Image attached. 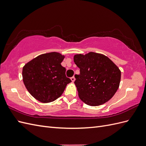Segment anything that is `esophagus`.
I'll return each instance as SVG.
<instances>
[{"mask_svg":"<svg viewBox=\"0 0 146 146\" xmlns=\"http://www.w3.org/2000/svg\"><path fill=\"white\" fill-rule=\"evenodd\" d=\"M70 80H71V81H72V82H74L75 81V80H76V78H75L74 77H72L70 78Z\"/></svg>","mask_w":146,"mask_h":146,"instance_id":"obj_1","label":"esophagus"}]
</instances>
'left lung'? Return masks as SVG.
Segmentation results:
<instances>
[{
  "label": "left lung",
  "instance_id": "obj_1",
  "mask_svg": "<svg viewBox=\"0 0 146 146\" xmlns=\"http://www.w3.org/2000/svg\"><path fill=\"white\" fill-rule=\"evenodd\" d=\"M74 61L80 68L74 82L79 98L84 103L95 107L111 99L118 90L121 72L108 57L90 52L76 54Z\"/></svg>",
  "mask_w": 146,
  "mask_h": 146
}]
</instances>
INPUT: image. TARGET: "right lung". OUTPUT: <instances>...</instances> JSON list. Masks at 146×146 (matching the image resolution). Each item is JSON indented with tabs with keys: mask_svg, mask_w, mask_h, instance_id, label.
I'll return each instance as SVG.
<instances>
[{
	"mask_svg": "<svg viewBox=\"0 0 146 146\" xmlns=\"http://www.w3.org/2000/svg\"><path fill=\"white\" fill-rule=\"evenodd\" d=\"M65 56L58 52L41 54L26 63L23 69L25 88L35 99L49 103L61 96L66 85L71 82L61 66Z\"/></svg>",
	"mask_w": 146,
	"mask_h": 146,
	"instance_id": "obj_1",
	"label": "right lung"
}]
</instances>
